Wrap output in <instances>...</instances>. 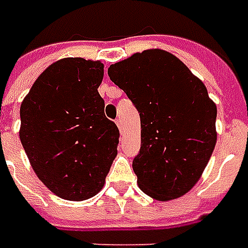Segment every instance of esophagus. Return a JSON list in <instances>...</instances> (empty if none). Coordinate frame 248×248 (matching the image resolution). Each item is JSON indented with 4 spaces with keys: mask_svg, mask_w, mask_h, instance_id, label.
I'll list each match as a JSON object with an SVG mask.
<instances>
[{
    "mask_svg": "<svg viewBox=\"0 0 248 248\" xmlns=\"http://www.w3.org/2000/svg\"><path fill=\"white\" fill-rule=\"evenodd\" d=\"M116 125H117V127H119V129H120V133H121V135H124V132H123V127H121V121H120V119H117V120H116Z\"/></svg>",
    "mask_w": 248,
    "mask_h": 248,
    "instance_id": "esophagus-1",
    "label": "esophagus"
}]
</instances>
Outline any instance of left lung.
<instances>
[{"label": "left lung", "instance_id": "obj_1", "mask_svg": "<svg viewBox=\"0 0 248 248\" xmlns=\"http://www.w3.org/2000/svg\"><path fill=\"white\" fill-rule=\"evenodd\" d=\"M108 75L140 113L141 148L132 164L140 189L160 202L186 195L217 144V104L203 81L163 49L132 54Z\"/></svg>", "mask_w": 248, "mask_h": 248}]
</instances>
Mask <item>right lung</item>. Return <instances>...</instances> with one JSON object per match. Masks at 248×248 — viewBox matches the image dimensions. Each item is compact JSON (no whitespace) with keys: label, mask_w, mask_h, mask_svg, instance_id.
I'll return each mask as SVG.
<instances>
[{"label":"right lung","mask_w":248,"mask_h":248,"mask_svg":"<svg viewBox=\"0 0 248 248\" xmlns=\"http://www.w3.org/2000/svg\"><path fill=\"white\" fill-rule=\"evenodd\" d=\"M101 61L66 57L38 76L21 104L20 139L49 191L81 202L99 194L117 155L119 129L104 115Z\"/></svg>","instance_id":"obj_1"}]
</instances>
